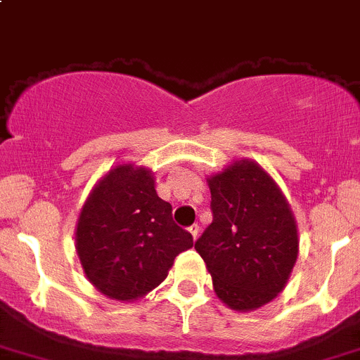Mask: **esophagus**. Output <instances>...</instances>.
Returning a JSON list of instances; mask_svg holds the SVG:
<instances>
[{
    "label": "esophagus",
    "instance_id": "obj_1",
    "mask_svg": "<svg viewBox=\"0 0 360 360\" xmlns=\"http://www.w3.org/2000/svg\"><path fill=\"white\" fill-rule=\"evenodd\" d=\"M188 231L192 233L193 240H195L197 236H199V224H192V226H190V228H188Z\"/></svg>",
    "mask_w": 360,
    "mask_h": 360
}]
</instances>
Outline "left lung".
Wrapping results in <instances>:
<instances>
[{"mask_svg":"<svg viewBox=\"0 0 360 360\" xmlns=\"http://www.w3.org/2000/svg\"><path fill=\"white\" fill-rule=\"evenodd\" d=\"M213 220L195 249L233 310H255L281 292L297 258V229L280 188L240 160L210 177Z\"/></svg>","mask_w":360,"mask_h":360,"instance_id":"left-lung-1","label":"left lung"}]
</instances>
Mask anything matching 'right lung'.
<instances>
[{
    "label": "right lung",
    "instance_id": "1",
    "mask_svg": "<svg viewBox=\"0 0 360 360\" xmlns=\"http://www.w3.org/2000/svg\"><path fill=\"white\" fill-rule=\"evenodd\" d=\"M77 252L87 280L111 300L145 296L167 278L174 258L193 245L172 219L145 168L120 165L91 192L77 224Z\"/></svg>",
    "mask_w": 360,
    "mask_h": 360
}]
</instances>
